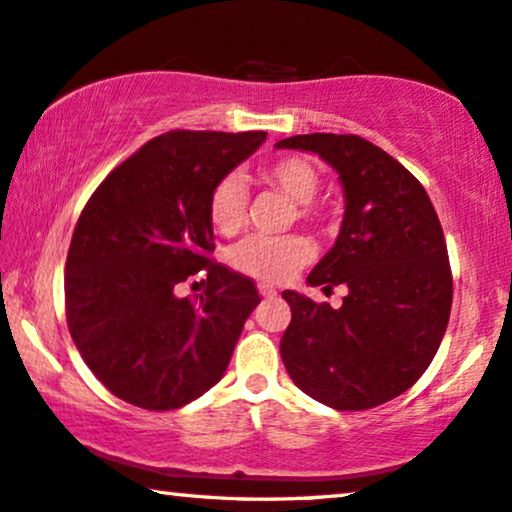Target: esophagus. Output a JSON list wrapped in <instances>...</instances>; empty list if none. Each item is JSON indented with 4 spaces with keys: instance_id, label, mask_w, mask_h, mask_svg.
<instances>
[{
    "instance_id": "esophagus-1",
    "label": "esophagus",
    "mask_w": 512,
    "mask_h": 512,
    "mask_svg": "<svg viewBox=\"0 0 512 512\" xmlns=\"http://www.w3.org/2000/svg\"><path fill=\"white\" fill-rule=\"evenodd\" d=\"M257 290H260V295H262V297H276V290L271 288V285H267V283H260V285H257Z\"/></svg>"
}]
</instances>
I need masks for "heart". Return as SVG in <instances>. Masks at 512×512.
I'll use <instances>...</instances> for the list:
<instances>
[{"label":"heart","instance_id":"b5f03b06","mask_svg":"<svg viewBox=\"0 0 512 512\" xmlns=\"http://www.w3.org/2000/svg\"><path fill=\"white\" fill-rule=\"evenodd\" d=\"M262 177L278 192L299 203V213L311 215V201L320 189V175L302 156H281L262 168ZM248 215V189L243 177L229 173L215 182L208 199V217L220 234H236ZM311 243L302 236L252 234L229 250L234 269L267 283H283L311 260Z\"/></svg>","mask_w":512,"mask_h":512}]
</instances>
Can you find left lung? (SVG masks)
Instances as JSON below:
<instances>
[{
	"label": "left lung",
	"mask_w": 512,
	"mask_h": 512,
	"mask_svg": "<svg viewBox=\"0 0 512 512\" xmlns=\"http://www.w3.org/2000/svg\"><path fill=\"white\" fill-rule=\"evenodd\" d=\"M276 147L318 154L339 175L342 227L306 283L349 288L339 309L283 290L285 370L332 410L384 405L426 372L447 330L452 271L433 203L410 170L358 135H295Z\"/></svg>",
	"instance_id": "obj_1"
}]
</instances>
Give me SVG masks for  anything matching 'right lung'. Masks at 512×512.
Instances as JSON below:
<instances>
[{
	"label": "right lung",
	"mask_w": 512,
	"mask_h": 512,
	"mask_svg": "<svg viewBox=\"0 0 512 512\" xmlns=\"http://www.w3.org/2000/svg\"><path fill=\"white\" fill-rule=\"evenodd\" d=\"M264 131H170L88 199L65 264L67 327L91 372L142 410H177L213 388L260 304L255 283L208 260V199ZM206 270L199 303L176 285Z\"/></svg>",
	"instance_id": "right-lung-1"
}]
</instances>
